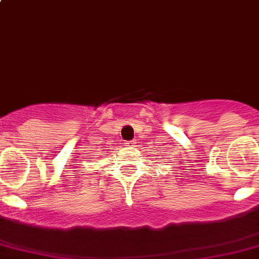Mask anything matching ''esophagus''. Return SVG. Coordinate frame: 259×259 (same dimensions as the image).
<instances>
[{"mask_svg": "<svg viewBox=\"0 0 259 259\" xmlns=\"http://www.w3.org/2000/svg\"><path fill=\"white\" fill-rule=\"evenodd\" d=\"M124 144L127 147H133V146H135V141H127V142H125Z\"/></svg>", "mask_w": 259, "mask_h": 259, "instance_id": "34e87169", "label": "esophagus"}]
</instances>
